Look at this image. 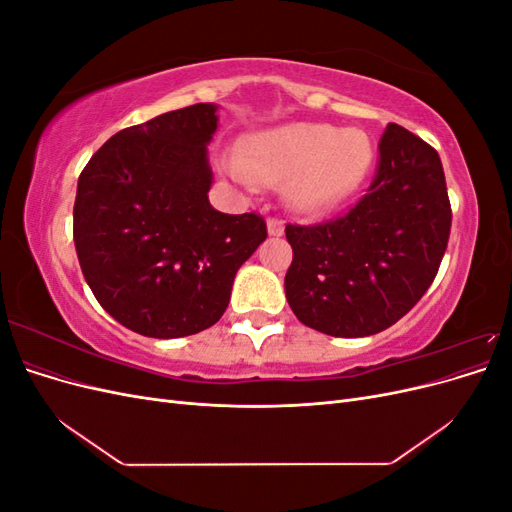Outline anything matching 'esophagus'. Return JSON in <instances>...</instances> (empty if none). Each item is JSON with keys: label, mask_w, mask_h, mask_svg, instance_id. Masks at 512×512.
I'll use <instances>...</instances> for the list:
<instances>
[{"label": "esophagus", "mask_w": 512, "mask_h": 512, "mask_svg": "<svg viewBox=\"0 0 512 512\" xmlns=\"http://www.w3.org/2000/svg\"><path fill=\"white\" fill-rule=\"evenodd\" d=\"M267 228L271 237H282L284 235V222L280 218H269Z\"/></svg>", "instance_id": "esophagus-1"}]
</instances>
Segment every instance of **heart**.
<instances>
[{
	"instance_id": "b5f03b06",
	"label": "heart",
	"mask_w": 512,
	"mask_h": 512,
	"mask_svg": "<svg viewBox=\"0 0 512 512\" xmlns=\"http://www.w3.org/2000/svg\"><path fill=\"white\" fill-rule=\"evenodd\" d=\"M371 162L374 147L365 132L301 121L254 136L243 158H232L228 168L247 188L288 183L294 205L320 213L359 188Z\"/></svg>"
}]
</instances>
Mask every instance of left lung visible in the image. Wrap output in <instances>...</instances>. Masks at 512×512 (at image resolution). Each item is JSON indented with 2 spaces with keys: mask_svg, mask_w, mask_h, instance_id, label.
I'll return each instance as SVG.
<instances>
[{
  "mask_svg": "<svg viewBox=\"0 0 512 512\" xmlns=\"http://www.w3.org/2000/svg\"><path fill=\"white\" fill-rule=\"evenodd\" d=\"M374 181L344 215L286 224V299L307 327L333 337L389 329L421 301L451 235V200L438 151L389 123Z\"/></svg>",
  "mask_w": 512,
  "mask_h": 512,
  "instance_id": "1",
  "label": "left lung"
}]
</instances>
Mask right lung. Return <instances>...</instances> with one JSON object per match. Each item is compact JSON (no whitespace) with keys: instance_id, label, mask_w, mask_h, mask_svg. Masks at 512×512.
Instances as JSON below:
<instances>
[{"instance_id":"add662e5","label":"right lung","mask_w":512,"mask_h":512,"mask_svg":"<svg viewBox=\"0 0 512 512\" xmlns=\"http://www.w3.org/2000/svg\"><path fill=\"white\" fill-rule=\"evenodd\" d=\"M213 104H192L117 132L91 156L74 200L85 282L123 327L185 337L213 327L235 275L267 239L258 213L209 203Z\"/></svg>"}]
</instances>
